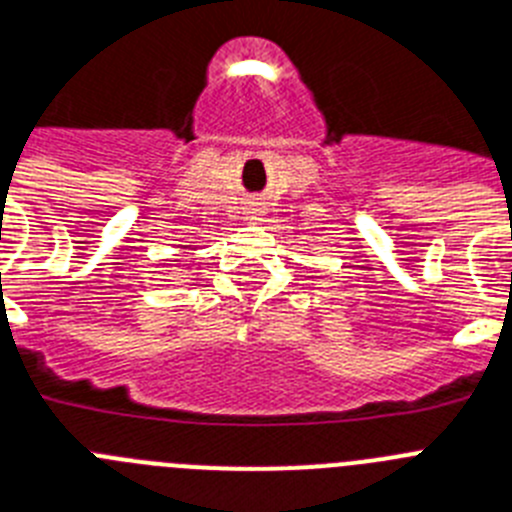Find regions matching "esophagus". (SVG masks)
Segmentation results:
<instances>
[{
	"instance_id": "esophagus-1",
	"label": "esophagus",
	"mask_w": 512,
	"mask_h": 512,
	"mask_svg": "<svg viewBox=\"0 0 512 512\" xmlns=\"http://www.w3.org/2000/svg\"><path fill=\"white\" fill-rule=\"evenodd\" d=\"M262 216H265V203L260 201L247 203V208H244V221H247V224H257V221H262Z\"/></svg>"
}]
</instances>
